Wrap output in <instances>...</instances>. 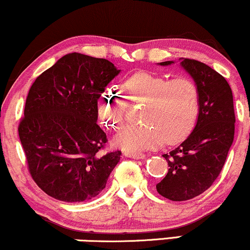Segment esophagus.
Wrapping results in <instances>:
<instances>
[{"label": "esophagus", "instance_id": "34e87169", "mask_svg": "<svg viewBox=\"0 0 250 250\" xmlns=\"http://www.w3.org/2000/svg\"><path fill=\"white\" fill-rule=\"evenodd\" d=\"M124 155L127 158H132V159H143V158H145V155L143 153H130V152H125Z\"/></svg>", "mask_w": 250, "mask_h": 250}]
</instances>
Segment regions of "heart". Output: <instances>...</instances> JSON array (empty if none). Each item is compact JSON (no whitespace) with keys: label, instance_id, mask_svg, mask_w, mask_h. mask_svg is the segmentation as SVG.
<instances>
[{"label":"heart","instance_id":"heart-1","mask_svg":"<svg viewBox=\"0 0 250 250\" xmlns=\"http://www.w3.org/2000/svg\"><path fill=\"white\" fill-rule=\"evenodd\" d=\"M131 102H145L142 120L145 124L126 125L114 137L117 147L130 153L152 149L164 142L183 140L194 127L200 111V91L192 78L167 79L158 73L139 71L123 83ZM126 101L114 86H107L97 98V113L105 127L118 130L124 123Z\"/></svg>","mask_w":250,"mask_h":250}]
</instances>
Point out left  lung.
Here are the masks:
<instances>
[{"label": "left lung", "instance_id": "obj_1", "mask_svg": "<svg viewBox=\"0 0 250 250\" xmlns=\"http://www.w3.org/2000/svg\"><path fill=\"white\" fill-rule=\"evenodd\" d=\"M180 65L198 84L200 111L192 133L163 155L169 168L157 190L172 201L189 200L212 186L225 165L235 130L233 93L225 77L195 60L184 58Z\"/></svg>", "mask_w": 250, "mask_h": 250}]
</instances>
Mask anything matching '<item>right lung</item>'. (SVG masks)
Returning a JSON list of instances; mask_svg holds the SVG:
<instances>
[{"mask_svg": "<svg viewBox=\"0 0 250 250\" xmlns=\"http://www.w3.org/2000/svg\"><path fill=\"white\" fill-rule=\"evenodd\" d=\"M120 70L104 58L72 52L40 75L26 97L19 136L37 186L65 202L95 198L122 152L101 154L97 98Z\"/></svg>", "mask_w": 250, "mask_h": 250, "instance_id": "right-lung-1", "label": "right lung"}]
</instances>
